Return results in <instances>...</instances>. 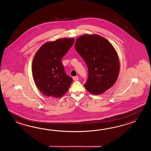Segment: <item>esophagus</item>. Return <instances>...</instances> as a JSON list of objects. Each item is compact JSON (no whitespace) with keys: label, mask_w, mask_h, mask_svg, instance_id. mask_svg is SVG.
Returning a JSON list of instances; mask_svg holds the SVG:
<instances>
[{"label":"esophagus","mask_w":151,"mask_h":151,"mask_svg":"<svg viewBox=\"0 0 151 151\" xmlns=\"http://www.w3.org/2000/svg\"><path fill=\"white\" fill-rule=\"evenodd\" d=\"M73 80H74V81H77V80L79 79V77H77V76H76V77H73Z\"/></svg>","instance_id":"esophagus-1"}]
</instances>
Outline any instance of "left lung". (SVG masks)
<instances>
[{"label":"left lung","instance_id":"left-lung-1","mask_svg":"<svg viewBox=\"0 0 151 151\" xmlns=\"http://www.w3.org/2000/svg\"><path fill=\"white\" fill-rule=\"evenodd\" d=\"M75 48L88 68L84 86L89 92L98 95L114 85L119 76L120 61L115 48L106 39L85 34L77 39Z\"/></svg>","mask_w":151,"mask_h":151}]
</instances>
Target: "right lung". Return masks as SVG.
<instances>
[{
  "label": "right lung",
  "mask_w": 151,
  "mask_h": 151,
  "mask_svg": "<svg viewBox=\"0 0 151 151\" xmlns=\"http://www.w3.org/2000/svg\"><path fill=\"white\" fill-rule=\"evenodd\" d=\"M74 38L58 39L44 44L32 61V74L38 90L45 96L59 98L68 92L73 79L66 74L62 58Z\"/></svg>",
  "instance_id": "1"
}]
</instances>
